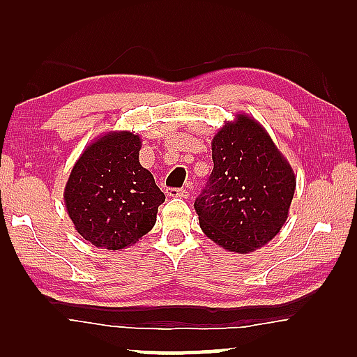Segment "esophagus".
Returning a JSON list of instances; mask_svg holds the SVG:
<instances>
[{
  "mask_svg": "<svg viewBox=\"0 0 357 357\" xmlns=\"http://www.w3.org/2000/svg\"><path fill=\"white\" fill-rule=\"evenodd\" d=\"M167 194L169 195V197H181V199H188L189 197V192L185 189L169 188V189H167Z\"/></svg>",
  "mask_w": 357,
  "mask_h": 357,
  "instance_id": "obj_1",
  "label": "esophagus"
}]
</instances>
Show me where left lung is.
<instances>
[{
	"instance_id": "8db88e82",
	"label": "left lung",
	"mask_w": 357,
	"mask_h": 357,
	"mask_svg": "<svg viewBox=\"0 0 357 357\" xmlns=\"http://www.w3.org/2000/svg\"><path fill=\"white\" fill-rule=\"evenodd\" d=\"M212 158V174L194 202L200 228L229 252L264 248L288 218L293 168L262 124L245 113L215 134Z\"/></svg>"
}]
</instances>
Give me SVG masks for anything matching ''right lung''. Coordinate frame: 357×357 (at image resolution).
Listing matches in <instances>:
<instances>
[{"label": "right lung", "instance_id": "obj_1", "mask_svg": "<svg viewBox=\"0 0 357 357\" xmlns=\"http://www.w3.org/2000/svg\"><path fill=\"white\" fill-rule=\"evenodd\" d=\"M140 147L137 134L109 130L74 163L64 204L74 228L95 248L126 249L157 222L165 194L140 165Z\"/></svg>", "mask_w": 357, "mask_h": 357}]
</instances>
